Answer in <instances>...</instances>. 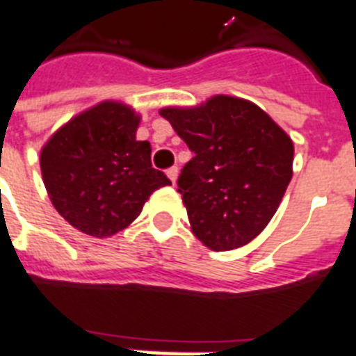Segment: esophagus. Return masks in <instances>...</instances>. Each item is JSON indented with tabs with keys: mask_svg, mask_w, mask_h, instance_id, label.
Masks as SVG:
<instances>
[{
	"mask_svg": "<svg viewBox=\"0 0 356 356\" xmlns=\"http://www.w3.org/2000/svg\"><path fill=\"white\" fill-rule=\"evenodd\" d=\"M167 176H169V180L172 184H176V178H178V167H171V169H167Z\"/></svg>",
	"mask_w": 356,
	"mask_h": 356,
	"instance_id": "esophagus-1",
	"label": "esophagus"
}]
</instances>
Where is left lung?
I'll return each mask as SVG.
<instances>
[{"mask_svg": "<svg viewBox=\"0 0 356 356\" xmlns=\"http://www.w3.org/2000/svg\"><path fill=\"white\" fill-rule=\"evenodd\" d=\"M195 154L178 176L193 233L231 251L262 233L293 176V142L262 108L214 96L196 108H161Z\"/></svg>", "mask_w": 356, "mask_h": 356, "instance_id": "8db88e82", "label": "left lung"}]
</instances>
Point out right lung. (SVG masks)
<instances>
[{
	"mask_svg": "<svg viewBox=\"0 0 356 356\" xmlns=\"http://www.w3.org/2000/svg\"><path fill=\"white\" fill-rule=\"evenodd\" d=\"M140 116L104 102L54 132L40 158L56 211L72 227L104 238L127 227L143 204L171 180L151 163V143L138 142Z\"/></svg>",
	"mask_w": 356,
	"mask_h": 356,
	"instance_id": "add662e5",
	"label": "right lung"
}]
</instances>
